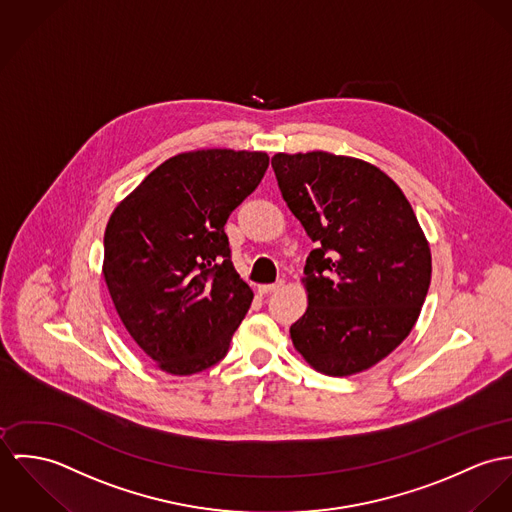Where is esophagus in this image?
I'll return each instance as SVG.
<instances>
[{"mask_svg": "<svg viewBox=\"0 0 512 512\" xmlns=\"http://www.w3.org/2000/svg\"><path fill=\"white\" fill-rule=\"evenodd\" d=\"M283 284V281L273 284H261V286H259V292H263V294H271V292H277Z\"/></svg>", "mask_w": 512, "mask_h": 512, "instance_id": "34e87169", "label": "esophagus"}]
</instances>
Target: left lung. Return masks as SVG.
<instances>
[{
	"mask_svg": "<svg viewBox=\"0 0 512 512\" xmlns=\"http://www.w3.org/2000/svg\"><path fill=\"white\" fill-rule=\"evenodd\" d=\"M288 210L318 243L302 284L294 349L330 377L377 365L414 328L432 279L430 245L397 182L375 165L326 151L271 161Z\"/></svg>",
	"mask_w": 512,
	"mask_h": 512,
	"instance_id": "obj_1",
	"label": "left lung"
}]
</instances>
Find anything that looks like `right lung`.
<instances>
[{
  "instance_id": "1",
  "label": "right lung",
  "mask_w": 512,
  "mask_h": 512,
  "mask_svg": "<svg viewBox=\"0 0 512 512\" xmlns=\"http://www.w3.org/2000/svg\"><path fill=\"white\" fill-rule=\"evenodd\" d=\"M267 167L263 151L180 153L115 206L102 275L125 330L161 371L194 375L226 357L253 290L224 226Z\"/></svg>"
}]
</instances>
